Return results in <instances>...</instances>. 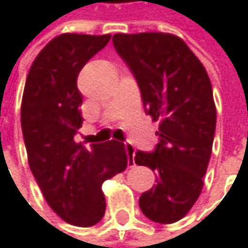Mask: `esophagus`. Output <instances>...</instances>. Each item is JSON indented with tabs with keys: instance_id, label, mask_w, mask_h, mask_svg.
<instances>
[{
	"instance_id": "34e87169",
	"label": "esophagus",
	"mask_w": 248,
	"mask_h": 248,
	"mask_svg": "<svg viewBox=\"0 0 248 248\" xmlns=\"http://www.w3.org/2000/svg\"><path fill=\"white\" fill-rule=\"evenodd\" d=\"M124 148H126V154H127V158H129V165L133 167L135 165V148L129 143V142H124Z\"/></svg>"
}]
</instances>
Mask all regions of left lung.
Returning <instances> with one entry per match:
<instances>
[{
	"label": "left lung",
	"instance_id": "8db88e82",
	"mask_svg": "<svg viewBox=\"0 0 248 248\" xmlns=\"http://www.w3.org/2000/svg\"><path fill=\"white\" fill-rule=\"evenodd\" d=\"M112 41L138 83L145 113L161 122L154 151L135 152V164L156 172L139 207L155 223L179 221L201 194L211 156L217 110L210 77L172 34H115Z\"/></svg>",
	"mask_w": 248,
	"mask_h": 248
}]
</instances>
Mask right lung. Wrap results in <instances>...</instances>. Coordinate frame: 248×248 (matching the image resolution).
I'll list each match as a JSON object with an SVG mask.
<instances>
[{"mask_svg": "<svg viewBox=\"0 0 248 248\" xmlns=\"http://www.w3.org/2000/svg\"><path fill=\"white\" fill-rule=\"evenodd\" d=\"M109 40L110 34L53 38L28 72L21 103L30 170L51 210L78 227H92L103 218L102 184L127 165L122 142L84 146L75 140L83 124L77 76Z\"/></svg>", "mask_w": 248, "mask_h": 248, "instance_id": "1", "label": "right lung"}]
</instances>
